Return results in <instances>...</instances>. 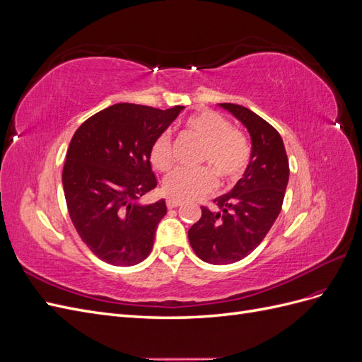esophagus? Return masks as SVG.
Here are the masks:
<instances>
[{"label":"esophagus","mask_w":362,"mask_h":362,"mask_svg":"<svg viewBox=\"0 0 362 362\" xmlns=\"http://www.w3.org/2000/svg\"><path fill=\"white\" fill-rule=\"evenodd\" d=\"M166 205H168L169 210H172V208H178V206L181 205V202L173 201V199H168V201H166Z\"/></svg>","instance_id":"34e87169"}]
</instances>
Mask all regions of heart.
Here are the masks:
<instances>
[{"label":"heart","instance_id":"obj_1","mask_svg":"<svg viewBox=\"0 0 362 362\" xmlns=\"http://www.w3.org/2000/svg\"><path fill=\"white\" fill-rule=\"evenodd\" d=\"M185 133L199 140L202 148L198 163L208 168L193 170H175L163 181V193L166 198L185 202L199 199L211 193L216 178L222 184H234L246 173L252 158L249 137L222 115L204 110L185 120ZM152 168L166 172L172 168V140L168 131L158 134L149 148Z\"/></svg>","mask_w":362,"mask_h":362}]
</instances>
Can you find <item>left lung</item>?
Wrapping results in <instances>:
<instances>
[{"instance_id":"obj_1","label":"left lung","mask_w":362,"mask_h":362,"mask_svg":"<svg viewBox=\"0 0 362 362\" xmlns=\"http://www.w3.org/2000/svg\"><path fill=\"white\" fill-rule=\"evenodd\" d=\"M250 134L252 158L234 189L201 206L202 216L189 229V242L202 261L231 264L247 257L275 223L288 182V158L281 134L264 119L238 104H221Z\"/></svg>"}]
</instances>
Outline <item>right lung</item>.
I'll use <instances>...</instances> for the list:
<instances>
[{"label":"right lung","mask_w":362,"mask_h":362,"mask_svg":"<svg viewBox=\"0 0 362 362\" xmlns=\"http://www.w3.org/2000/svg\"><path fill=\"white\" fill-rule=\"evenodd\" d=\"M120 103L75 131L63 166L71 221L93 254L112 266H136L154 246L166 202L140 205L157 187L149 148L182 110Z\"/></svg>","instance_id":"add662e5"}]
</instances>
